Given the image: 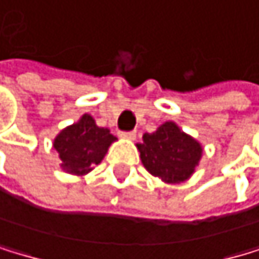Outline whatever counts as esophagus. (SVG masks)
<instances>
[{
    "mask_svg": "<svg viewBox=\"0 0 259 259\" xmlns=\"http://www.w3.org/2000/svg\"><path fill=\"white\" fill-rule=\"evenodd\" d=\"M119 137L124 138V140H135L137 138V132L131 131V132H119Z\"/></svg>",
    "mask_w": 259,
    "mask_h": 259,
    "instance_id": "obj_1",
    "label": "esophagus"
}]
</instances>
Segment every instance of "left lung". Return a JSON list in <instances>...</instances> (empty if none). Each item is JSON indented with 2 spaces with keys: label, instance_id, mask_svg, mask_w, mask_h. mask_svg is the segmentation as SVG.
<instances>
[{
  "label": "left lung",
  "instance_id": "8db88e82",
  "mask_svg": "<svg viewBox=\"0 0 259 259\" xmlns=\"http://www.w3.org/2000/svg\"><path fill=\"white\" fill-rule=\"evenodd\" d=\"M137 148L148 172L168 185L189 180L202 157V145L172 121L145 134Z\"/></svg>",
  "mask_w": 259,
  "mask_h": 259
}]
</instances>
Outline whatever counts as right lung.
Instances as JSON below:
<instances>
[{"label":"right lung","mask_w":259,"mask_h":259,"mask_svg":"<svg viewBox=\"0 0 259 259\" xmlns=\"http://www.w3.org/2000/svg\"><path fill=\"white\" fill-rule=\"evenodd\" d=\"M117 138L105 127H98L91 114H82L77 122L65 127L54 138L63 172L82 177L103 161L108 148Z\"/></svg>","instance_id":"right-lung-1"}]
</instances>
